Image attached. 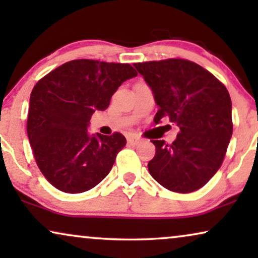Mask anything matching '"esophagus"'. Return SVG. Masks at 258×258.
<instances>
[{"label":"esophagus","instance_id":"1","mask_svg":"<svg viewBox=\"0 0 258 258\" xmlns=\"http://www.w3.org/2000/svg\"><path fill=\"white\" fill-rule=\"evenodd\" d=\"M128 143L132 144V146H136L139 143V139H135V137H128Z\"/></svg>","mask_w":258,"mask_h":258}]
</instances>
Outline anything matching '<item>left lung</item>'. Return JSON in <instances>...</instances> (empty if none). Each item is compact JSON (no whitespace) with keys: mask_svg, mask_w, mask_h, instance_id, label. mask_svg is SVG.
Here are the masks:
<instances>
[{"mask_svg":"<svg viewBox=\"0 0 258 258\" xmlns=\"http://www.w3.org/2000/svg\"><path fill=\"white\" fill-rule=\"evenodd\" d=\"M158 105L155 123L179 128L171 144L151 141L156 154L150 175L165 189L188 194L202 188L220 169L232 135L231 100L213 74L191 61L169 58L134 63Z\"/></svg>","mask_w":258,"mask_h":258,"instance_id":"8db88e82","label":"left lung"}]
</instances>
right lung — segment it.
Wrapping results in <instances>:
<instances>
[{
    "instance_id": "1",
    "label": "right lung",
    "mask_w": 258,
    "mask_h": 258,
    "mask_svg": "<svg viewBox=\"0 0 258 258\" xmlns=\"http://www.w3.org/2000/svg\"><path fill=\"white\" fill-rule=\"evenodd\" d=\"M135 76L130 64L74 59L35 84L27 133L38 168L56 189L87 191L110 172L125 137L90 135L88 126L91 115L105 110L118 87Z\"/></svg>"
}]
</instances>
